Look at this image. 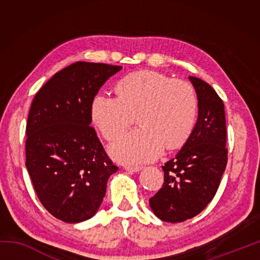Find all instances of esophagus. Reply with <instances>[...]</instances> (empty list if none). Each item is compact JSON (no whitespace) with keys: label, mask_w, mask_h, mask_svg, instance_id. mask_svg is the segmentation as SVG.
<instances>
[{"label":"esophagus","mask_w":260,"mask_h":260,"mask_svg":"<svg viewBox=\"0 0 260 260\" xmlns=\"http://www.w3.org/2000/svg\"><path fill=\"white\" fill-rule=\"evenodd\" d=\"M125 170L129 173H134V172H140V171L142 170V167L141 166H125Z\"/></svg>","instance_id":"obj_1"}]
</instances>
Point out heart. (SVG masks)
<instances>
[{
  "instance_id": "1",
  "label": "heart",
  "mask_w": 260,
  "mask_h": 260,
  "mask_svg": "<svg viewBox=\"0 0 260 260\" xmlns=\"http://www.w3.org/2000/svg\"><path fill=\"white\" fill-rule=\"evenodd\" d=\"M118 96L98 94L90 118L104 139L111 141L133 124L140 127L110 146V155L128 165L155 160L164 148H181L195 129L199 100L190 83L157 71H139L122 77Z\"/></svg>"
}]
</instances>
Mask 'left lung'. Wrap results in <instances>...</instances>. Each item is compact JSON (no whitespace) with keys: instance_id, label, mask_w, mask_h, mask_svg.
<instances>
[{"instance_id":"1","label":"left lung","mask_w":260,"mask_h":260,"mask_svg":"<svg viewBox=\"0 0 260 260\" xmlns=\"http://www.w3.org/2000/svg\"><path fill=\"white\" fill-rule=\"evenodd\" d=\"M199 100L195 129L181 150L165 162L164 183L149 200L158 218L182 222L203 211L215 195L227 165L222 100L209 83L189 77Z\"/></svg>"}]
</instances>
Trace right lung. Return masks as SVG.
<instances>
[{"label":"right lung","mask_w":260,"mask_h":260,"mask_svg":"<svg viewBox=\"0 0 260 260\" xmlns=\"http://www.w3.org/2000/svg\"><path fill=\"white\" fill-rule=\"evenodd\" d=\"M121 67L77 61L38 91L26 125V167L45 209L76 223L98 212L113 165L90 126V104Z\"/></svg>","instance_id":"obj_1"}]
</instances>
